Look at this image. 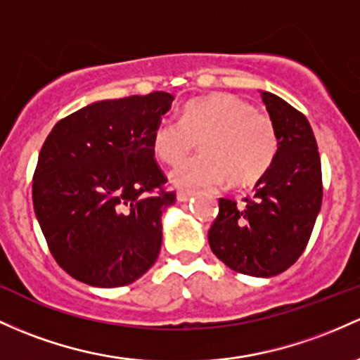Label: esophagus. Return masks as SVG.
I'll list each match as a JSON object with an SVG mask.
<instances>
[{"label":"esophagus","instance_id":"1","mask_svg":"<svg viewBox=\"0 0 360 360\" xmlns=\"http://www.w3.org/2000/svg\"><path fill=\"white\" fill-rule=\"evenodd\" d=\"M193 195H195V193L189 191V189H179V191H177V201H188Z\"/></svg>","mask_w":360,"mask_h":360}]
</instances>
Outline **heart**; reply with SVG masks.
Returning <instances> with one entry per match:
<instances>
[{
	"instance_id": "1",
	"label": "heart",
	"mask_w": 360,
	"mask_h": 360,
	"mask_svg": "<svg viewBox=\"0 0 360 360\" xmlns=\"http://www.w3.org/2000/svg\"><path fill=\"white\" fill-rule=\"evenodd\" d=\"M198 141L204 153L172 172L179 186H215L227 181L231 188H251L266 176L278 152L270 116L225 92L193 98L181 120L162 117L150 136L155 155L169 165L182 162Z\"/></svg>"
}]
</instances>
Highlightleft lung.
Here are the masks:
<instances>
[{
	"instance_id": "left-lung-1",
	"label": "left lung",
	"mask_w": 360,
	"mask_h": 360,
	"mask_svg": "<svg viewBox=\"0 0 360 360\" xmlns=\"http://www.w3.org/2000/svg\"><path fill=\"white\" fill-rule=\"evenodd\" d=\"M278 140L274 165L244 207L219 200L208 231L213 255L238 274L274 276L299 259L321 208L323 177L309 121L289 102L262 92Z\"/></svg>"
}]
</instances>
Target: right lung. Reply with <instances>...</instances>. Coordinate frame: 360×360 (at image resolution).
Instances as JSON below:
<instances>
[{"mask_svg": "<svg viewBox=\"0 0 360 360\" xmlns=\"http://www.w3.org/2000/svg\"><path fill=\"white\" fill-rule=\"evenodd\" d=\"M167 92L101 101L58 121L39 153L34 212L66 274L94 287H122L155 263L162 212L176 203L153 159V128Z\"/></svg>", "mask_w": 360, "mask_h": 360, "instance_id": "add662e5", "label": "right lung"}]
</instances>
